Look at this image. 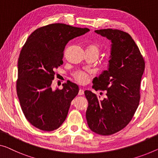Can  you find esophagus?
Segmentation results:
<instances>
[{
  "mask_svg": "<svg viewBox=\"0 0 158 158\" xmlns=\"http://www.w3.org/2000/svg\"><path fill=\"white\" fill-rule=\"evenodd\" d=\"M84 94V91L83 90V89H79V95H80V96H81V95H83Z\"/></svg>",
  "mask_w": 158,
  "mask_h": 158,
  "instance_id": "34e87169",
  "label": "esophagus"
}]
</instances>
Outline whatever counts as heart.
<instances>
[{"mask_svg": "<svg viewBox=\"0 0 158 158\" xmlns=\"http://www.w3.org/2000/svg\"><path fill=\"white\" fill-rule=\"evenodd\" d=\"M87 50L95 52L97 54L99 53V48L96 44H90L87 48ZM74 77L76 81L79 84H85L89 79V75L82 71H77L74 74Z\"/></svg>", "mask_w": 158, "mask_h": 158, "instance_id": "1", "label": "heart"}]
</instances>
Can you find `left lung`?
Masks as SVG:
<instances>
[{
  "label": "left lung",
  "mask_w": 158,
  "mask_h": 158,
  "mask_svg": "<svg viewBox=\"0 0 158 158\" xmlns=\"http://www.w3.org/2000/svg\"><path fill=\"white\" fill-rule=\"evenodd\" d=\"M95 32L112 42L109 69L94 79L92 86L96 91H106L107 97L101 101L91 91H84L89 102L86 118L93 132L109 135L124 128L138 109L145 60L127 32L116 29Z\"/></svg>",
  "instance_id": "obj_1"
}]
</instances>
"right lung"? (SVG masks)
Returning a JSON list of instances; mask_svg holds the SVG:
<instances>
[{
	"label": "right lung",
	"instance_id": "right-lung-1",
	"mask_svg": "<svg viewBox=\"0 0 158 158\" xmlns=\"http://www.w3.org/2000/svg\"><path fill=\"white\" fill-rule=\"evenodd\" d=\"M89 31L86 27L53 23L35 30L23 45L16 89L23 114L35 128L54 131L65 121L79 86L67 81L62 89L53 91L51 84L55 69L63 64L66 44Z\"/></svg>",
	"mask_w": 158,
	"mask_h": 158
}]
</instances>
